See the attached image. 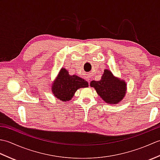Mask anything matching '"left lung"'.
<instances>
[{"label": "left lung", "instance_id": "obj_1", "mask_svg": "<svg viewBox=\"0 0 160 160\" xmlns=\"http://www.w3.org/2000/svg\"><path fill=\"white\" fill-rule=\"evenodd\" d=\"M90 86L96 89L97 93L105 102L118 104L124 99L127 93V83L124 80L114 76L109 69H105L101 80H92Z\"/></svg>", "mask_w": 160, "mask_h": 160}]
</instances>
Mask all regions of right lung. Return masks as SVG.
Here are the masks:
<instances>
[{"label":"right lung","instance_id":"obj_1","mask_svg":"<svg viewBox=\"0 0 160 160\" xmlns=\"http://www.w3.org/2000/svg\"><path fill=\"white\" fill-rule=\"evenodd\" d=\"M87 87H89V84L87 81L76 75L71 76L66 69L62 68L52 83L51 89L56 98L67 102L72 99L78 89Z\"/></svg>","mask_w":160,"mask_h":160}]
</instances>
